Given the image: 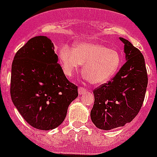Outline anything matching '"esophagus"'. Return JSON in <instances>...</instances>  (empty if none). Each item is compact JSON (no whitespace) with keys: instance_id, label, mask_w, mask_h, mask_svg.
<instances>
[{"instance_id":"esophagus-1","label":"esophagus","mask_w":157,"mask_h":157,"mask_svg":"<svg viewBox=\"0 0 157 157\" xmlns=\"http://www.w3.org/2000/svg\"><path fill=\"white\" fill-rule=\"evenodd\" d=\"M78 94H79L80 95H82V94H85V93L86 92V90L85 88H83V87H79L78 90Z\"/></svg>"}]
</instances>
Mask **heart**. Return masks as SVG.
Wrapping results in <instances>:
<instances>
[{
    "mask_svg": "<svg viewBox=\"0 0 157 157\" xmlns=\"http://www.w3.org/2000/svg\"><path fill=\"white\" fill-rule=\"evenodd\" d=\"M59 63L67 77H72L82 63L85 79L102 84L120 68L121 56L117 50L95 42H80L72 48L64 45L59 52Z\"/></svg>",
    "mask_w": 157,
    "mask_h": 157,
    "instance_id": "b5f03b06",
    "label": "heart"
}]
</instances>
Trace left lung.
<instances>
[{
	"mask_svg": "<svg viewBox=\"0 0 157 157\" xmlns=\"http://www.w3.org/2000/svg\"><path fill=\"white\" fill-rule=\"evenodd\" d=\"M120 39L124 44L127 61L111 81L94 90L90 117L101 130H112L132 121L142 106L148 85L142 53L127 39Z\"/></svg>",
	"mask_w": 157,
	"mask_h": 157,
	"instance_id": "left-lung-1",
	"label": "left lung"
}]
</instances>
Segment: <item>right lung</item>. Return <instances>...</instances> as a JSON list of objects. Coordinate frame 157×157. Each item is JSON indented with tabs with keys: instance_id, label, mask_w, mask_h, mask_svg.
Segmentation results:
<instances>
[{
	"instance_id": "1",
	"label": "right lung",
	"mask_w": 157,
	"mask_h": 157,
	"mask_svg": "<svg viewBox=\"0 0 157 157\" xmlns=\"http://www.w3.org/2000/svg\"><path fill=\"white\" fill-rule=\"evenodd\" d=\"M10 94L26 122L41 130L59 127L69 105L78 95V87L66 78L46 36L33 37L16 53Z\"/></svg>"
}]
</instances>
